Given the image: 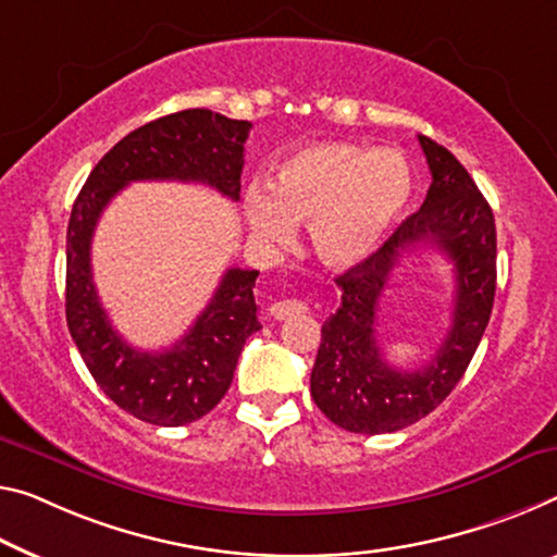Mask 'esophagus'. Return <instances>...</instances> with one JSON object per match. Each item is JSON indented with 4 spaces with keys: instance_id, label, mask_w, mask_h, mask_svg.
Segmentation results:
<instances>
[{
    "instance_id": "34e87169",
    "label": "esophagus",
    "mask_w": 557,
    "mask_h": 557,
    "mask_svg": "<svg viewBox=\"0 0 557 557\" xmlns=\"http://www.w3.org/2000/svg\"><path fill=\"white\" fill-rule=\"evenodd\" d=\"M269 313H271L276 321H286V319H290V315H301V313H306V304L298 301V298H284V301L271 304Z\"/></svg>"
}]
</instances>
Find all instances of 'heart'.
<instances>
[{"label":"heart","instance_id":"1","mask_svg":"<svg viewBox=\"0 0 557 557\" xmlns=\"http://www.w3.org/2000/svg\"><path fill=\"white\" fill-rule=\"evenodd\" d=\"M413 174L400 151L354 144H311L290 153L276 182L246 196V221L267 246H286L301 221L331 269H354L379 251L406 211Z\"/></svg>","mask_w":557,"mask_h":557}]
</instances>
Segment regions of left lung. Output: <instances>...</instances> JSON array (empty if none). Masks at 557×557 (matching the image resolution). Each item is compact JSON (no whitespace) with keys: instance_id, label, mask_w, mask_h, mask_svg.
I'll return each mask as SVG.
<instances>
[{"instance_id":"obj_1","label":"left lung","mask_w":557,"mask_h":557,"mask_svg":"<svg viewBox=\"0 0 557 557\" xmlns=\"http://www.w3.org/2000/svg\"><path fill=\"white\" fill-rule=\"evenodd\" d=\"M433 182L423 207L386 244L336 278L341 304L323 323L311 371V396L323 416L350 433H393L438 408L481 344L495 298V219L463 164L418 136ZM433 245L454 261V323L436 356L416 372L393 369L374 341L377 301L397 261Z\"/></svg>"}]
</instances>
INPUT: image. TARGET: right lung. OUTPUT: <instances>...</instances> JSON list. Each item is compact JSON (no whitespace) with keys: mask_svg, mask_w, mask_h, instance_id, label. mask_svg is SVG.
<instances>
[{"mask_svg":"<svg viewBox=\"0 0 557 557\" xmlns=\"http://www.w3.org/2000/svg\"><path fill=\"white\" fill-rule=\"evenodd\" d=\"M249 122L209 109L161 116L114 144L76 196L66 228V326L97 386L153 425L199 421L226 396L246 338L261 329L259 271L228 269L182 341L139 350L111 326L91 278V236L107 203L132 182H196L238 201Z\"/></svg>","mask_w":557,"mask_h":557,"instance_id":"right-lung-1","label":"right lung"}]
</instances>
